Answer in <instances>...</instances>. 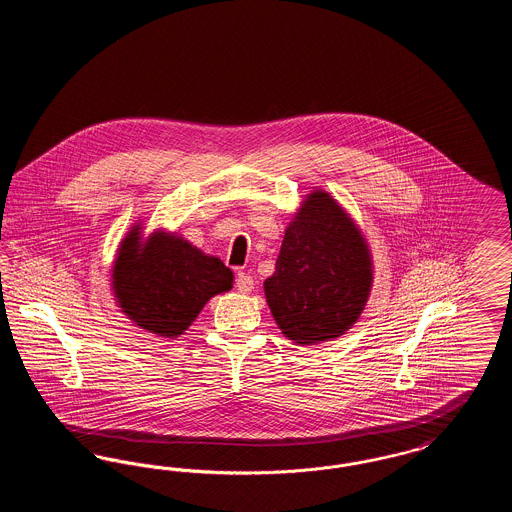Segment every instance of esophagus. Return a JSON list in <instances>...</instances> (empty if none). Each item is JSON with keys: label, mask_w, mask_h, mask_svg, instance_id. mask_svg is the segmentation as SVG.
Instances as JSON below:
<instances>
[{"label": "esophagus", "mask_w": 512, "mask_h": 512, "mask_svg": "<svg viewBox=\"0 0 512 512\" xmlns=\"http://www.w3.org/2000/svg\"><path fill=\"white\" fill-rule=\"evenodd\" d=\"M236 288H238V292L240 293L253 292V288H255L253 276H249V274H245V272H238V276H236Z\"/></svg>", "instance_id": "34e87169"}]
</instances>
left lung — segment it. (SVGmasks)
Wrapping results in <instances>:
<instances>
[{
    "label": "left lung",
    "mask_w": 512,
    "mask_h": 512,
    "mask_svg": "<svg viewBox=\"0 0 512 512\" xmlns=\"http://www.w3.org/2000/svg\"><path fill=\"white\" fill-rule=\"evenodd\" d=\"M370 286V253L355 222L326 192L307 195L265 280L282 334L301 345L338 338L363 313Z\"/></svg>",
    "instance_id": "1"
}]
</instances>
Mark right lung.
I'll return each instance as SVG.
<instances>
[{
	"label": "right lung",
	"instance_id": "add662e5",
	"mask_svg": "<svg viewBox=\"0 0 512 512\" xmlns=\"http://www.w3.org/2000/svg\"><path fill=\"white\" fill-rule=\"evenodd\" d=\"M134 226L113 267V290L122 313L163 338L188 330L203 305L232 288V270L182 238L153 234L140 242Z\"/></svg>",
	"mask_w": 512,
	"mask_h": 512
}]
</instances>
